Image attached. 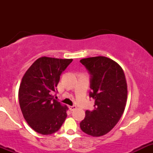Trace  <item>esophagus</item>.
Segmentation results:
<instances>
[{
	"instance_id": "1",
	"label": "esophagus",
	"mask_w": 153,
	"mask_h": 153,
	"mask_svg": "<svg viewBox=\"0 0 153 153\" xmlns=\"http://www.w3.org/2000/svg\"><path fill=\"white\" fill-rule=\"evenodd\" d=\"M69 109H70L71 111H73V110H75V109H76V106H75V105H73V106H69Z\"/></svg>"
}]
</instances>
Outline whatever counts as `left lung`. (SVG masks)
Returning <instances> with one entry per match:
<instances>
[{"label":"left lung","mask_w":153,"mask_h":153,"mask_svg":"<svg viewBox=\"0 0 153 153\" xmlns=\"http://www.w3.org/2000/svg\"><path fill=\"white\" fill-rule=\"evenodd\" d=\"M80 62L90 74L89 97L95 99V109L86 111L80 127L91 136H102L117 124L124 113L127 98L124 70L118 63L104 56L83 58Z\"/></svg>","instance_id":"8db88e82"}]
</instances>
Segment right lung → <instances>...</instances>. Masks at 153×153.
<instances>
[{"label": "right lung", "instance_id": "obj_1", "mask_svg": "<svg viewBox=\"0 0 153 153\" xmlns=\"http://www.w3.org/2000/svg\"><path fill=\"white\" fill-rule=\"evenodd\" d=\"M72 59L41 57L27 69L18 91L24 118L31 128L41 135L55 133L67 116V106L52 95L57 92L61 73Z\"/></svg>", "mask_w": 153, "mask_h": 153}]
</instances>
